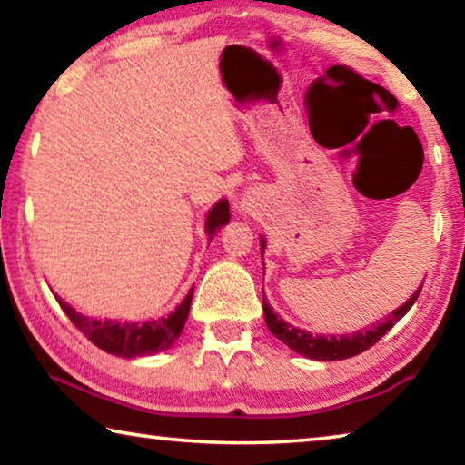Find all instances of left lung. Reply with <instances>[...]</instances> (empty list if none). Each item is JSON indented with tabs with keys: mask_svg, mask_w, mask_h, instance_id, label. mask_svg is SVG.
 Returning a JSON list of instances; mask_svg holds the SVG:
<instances>
[{
	"mask_svg": "<svg viewBox=\"0 0 465 465\" xmlns=\"http://www.w3.org/2000/svg\"><path fill=\"white\" fill-rule=\"evenodd\" d=\"M262 250H264V240H261ZM422 289V285H420ZM420 289L414 291V295L408 299V302L402 305V308L393 310L388 318L383 322H377V326H371L369 330H359L355 334H344V336H322V334H310L303 332L295 326L287 324L277 312L271 308V303L266 302V297H262L264 303V320L266 326H269L271 332L279 338L281 342H285L289 349H293L299 355L308 357V359H316V361H341V359H349L361 355L367 349L380 341L381 336H385L388 330L393 328L398 320H402L406 316V312L412 308L416 299L420 295Z\"/></svg>",
	"mask_w": 465,
	"mask_h": 465,
	"instance_id": "left-lung-1",
	"label": "left lung"
}]
</instances>
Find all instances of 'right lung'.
<instances>
[{
    "label": "right lung",
    "mask_w": 465,
    "mask_h": 465,
    "mask_svg": "<svg viewBox=\"0 0 465 465\" xmlns=\"http://www.w3.org/2000/svg\"><path fill=\"white\" fill-rule=\"evenodd\" d=\"M230 222V203L225 199L219 201L213 209L209 211L207 223L204 230L209 233V240H213L217 230ZM194 289V287H193ZM193 289L183 299V303L170 313L166 318H157L149 322H114V320H94L88 316H82L75 312L72 305H67L63 299L57 297L61 310L67 313V318L74 322V326L84 332L90 342H94L98 349L110 352L116 357H141V355H153V352L166 351L174 344L184 328V322L188 318V310H191L193 302Z\"/></svg>",
    "instance_id": "add662e5"
}]
</instances>
